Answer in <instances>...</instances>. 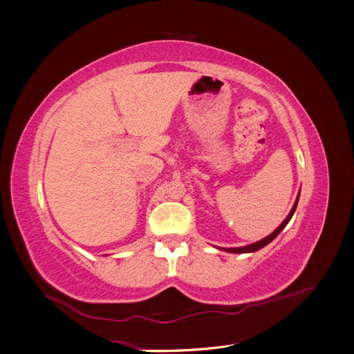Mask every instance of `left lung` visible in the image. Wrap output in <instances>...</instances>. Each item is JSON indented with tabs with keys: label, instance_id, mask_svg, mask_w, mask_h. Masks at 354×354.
Segmentation results:
<instances>
[{
	"label": "left lung",
	"instance_id": "left-lung-1",
	"mask_svg": "<svg viewBox=\"0 0 354 354\" xmlns=\"http://www.w3.org/2000/svg\"><path fill=\"white\" fill-rule=\"evenodd\" d=\"M300 195V194H299ZM299 195H297V198H296V203L292 204V209H291V212L288 213V216L282 221V223L281 225L274 230L272 234H269L267 237H264V239H261V240H258V242H255V243H251V245H246V246H240V248H218V249H221V251H225V252H230V254H248V252H255V251H260L261 248H264V246H267L269 245L272 240L277 237L279 232L287 227V223L290 222V219L292 218V214H295V212H296V207H297V203H299Z\"/></svg>",
	"mask_w": 354,
	"mask_h": 354
}]
</instances>
